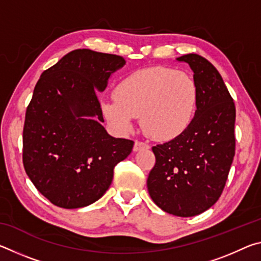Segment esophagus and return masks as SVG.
<instances>
[{
  "instance_id": "34e87169",
  "label": "esophagus",
  "mask_w": 261,
  "mask_h": 261,
  "mask_svg": "<svg viewBox=\"0 0 261 261\" xmlns=\"http://www.w3.org/2000/svg\"><path fill=\"white\" fill-rule=\"evenodd\" d=\"M144 148H149V145L147 143H144V141H140V140H136L135 141V146H134V151H140V149H144Z\"/></svg>"
}]
</instances>
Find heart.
Segmentation results:
<instances>
[{"mask_svg":"<svg viewBox=\"0 0 261 261\" xmlns=\"http://www.w3.org/2000/svg\"><path fill=\"white\" fill-rule=\"evenodd\" d=\"M197 102V86L188 73L166 67L143 69L117 84L114 98L102 102V113L123 131L140 115L148 136L169 139L191 121Z\"/></svg>","mask_w":261,"mask_h":261,"instance_id":"1","label":"heart"}]
</instances>
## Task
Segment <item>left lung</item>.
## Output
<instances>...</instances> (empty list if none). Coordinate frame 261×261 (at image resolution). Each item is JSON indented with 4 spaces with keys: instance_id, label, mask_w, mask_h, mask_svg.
<instances>
[{
    "instance_id": "obj_1",
    "label": "left lung",
    "mask_w": 261,
    "mask_h": 261,
    "mask_svg": "<svg viewBox=\"0 0 261 261\" xmlns=\"http://www.w3.org/2000/svg\"><path fill=\"white\" fill-rule=\"evenodd\" d=\"M197 86V110L182 134L152 147L155 165L147 189L167 213L189 218L213 206L222 193L235 156L233 100L218 70L205 57L187 54Z\"/></svg>"
}]
</instances>
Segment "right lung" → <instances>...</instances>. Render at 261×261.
Masks as SVG:
<instances>
[{
	"instance_id": "right-lung-1",
	"label": "right lung",
	"mask_w": 261,
	"mask_h": 261,
	"mask_svg": "<svg viewBox=\"0 0 261 261\" xmlns=\"http://www.w3.org/2000/svg\"><path fill=\"white\" fill-rule=\"evenodd\" d=\"M125 64L122 56L76 49L42 72L26 108L23 165L51 204L79 208L100 199L114 168L134 147L105 127L96 92Z\"/></svg>"
}]
</instances>
